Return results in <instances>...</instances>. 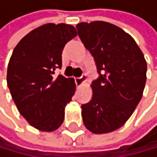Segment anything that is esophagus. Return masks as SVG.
Here are the masks:
<instances>
[{
  "instance_id": "obj_1",
  "label": "esophagus",
  "mask_w": 157,
  "mask_h": 157,
  "mask_svg": "<svg viewBox=\"0 0 157 157\" xmlns=\"http://www.w3.org/2000/svg\"><path fill=\"white\" fill-rule=\"evenodd\" d=\"M86 80V77H85V75H82L80 78H77L75 79V84H77V86L79 87V86H82V83Z\"/></svg>"
}]
</instances>
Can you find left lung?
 <instances>
[{"label": "left lung", "mask_w": 157, "mask_h": 157, "mask_svg": "<svg viewBox=\"0 0 157 157\" xmlns=\"http://www.w3.org/2000/svg\"><path fill=\"white\" fill-rule=\"evenodd\" d=\"M77 29L98 73L91 82V100L82 105L83 124L94 134L113 132L128 121L142 99L147 62L134 39L114 24L82 22Z\"/></svg>", "instance_id": "obj_1"}]
</instances>
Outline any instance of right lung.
Segmentation results:
<instances>
[{"label":"right lung","mask_w":157,"mask_h":157,"mask_svg":"<svg viewBox=\"0 0 157 157\" xmlns=\"http://www.w3.org/2000/svg\"><path fill=\"white\" fill-rule=\"evenodd\" d=\"M77 36L73 25L47 23L25 35L15 46L6 82L19 113L43 132L63 124L65 107L75 91L73 78L56 75L65 45Z\"/></svg>","instance_id":"right-lung-1"}]
</instances>
